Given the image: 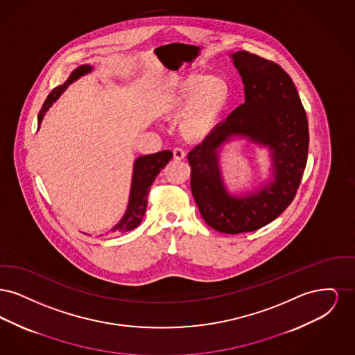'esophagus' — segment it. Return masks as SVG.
<instances>
[{
	"instance_id": "1",
	"label": "esophagus",
	"mask_w": 355,
	"mask_h": 355,
	"mask_svg": "<svg viewBox=\"0 0 355 355\" xmlns=\"http://www.w3.org/2000/svg\"><path fill=\"white\" fill-rule=\"evenodd\" d=\"M173 155H174V159L181 161V159H184V158H185L186 154L181 148H175V149L173 150Z\"/></svg>"
}]
</instances>
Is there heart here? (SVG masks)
Masks as SVG:
<instances>
[{"label":"heart","instance_id":"1","mask_svg":"<svg viewBox=\"0 0 355 355\" xmlns=\"http://www.w3.org/2000/svg\"><path fill=\"white\" fill-rule=\"evenodd\" d=\"M229 97V85L220 77L187 74L170 83L159 112L173 119L185 116L181 132L187 139L197 141L213 132Z\"/></svg>","mask_w":355,"mask_h":355}]
</instances>
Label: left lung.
<instances>
[{
    "instance_id": "8db88e82",
    "label": "left lung",
    "mask_w": 355,
    "mask_h": 355,
    "mask_svg": "<svg viewBox=\"0 0 355 355\" xmlns=\"http://www.w3.org/2000/svg\"><path fill=\"white\" fill-rule=\"evenodd\" d=\"M245 85V102L187 154L190 187L203 220L225 234L255 232L293 202L304 175L309 125L290 76L278 64L249 51L232 55ZM248 136L273 154L275 181L246 198H233L220 178L218 152L232 136Z\"/></svg>"
}]
</instances>
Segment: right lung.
<instances>
[{"mask_svg": "<svg viewBox=\"0 0 355 355\" xmlns=\"http://www.w3.org/2000/svg\"><path fill=\"white\" fill-rule=\"evenodd\" d=\"M90 70H92V67L81 65L70 74V77L65 84L53 89V92L48 96V98L45 100L40 113H38L40 123L42 121L45 112H48L51 103L60 97V94L67 89V86L71 84L74 80L84 76L85 73H89ZM171 157H173V153L170 150H164V152L155 153V154L142 155L135 159L133 182H132V191H130L128 210L119 225L112 229V232H117V233L130 232L141 223V220L146 213L148 194H149L150 186L153 185L158 173L169 164Z\"/></svg>", "mask_w": 355, "mask_h": 355, "instance_id": "add662e5", "label": "right lung"}]
</instances>
